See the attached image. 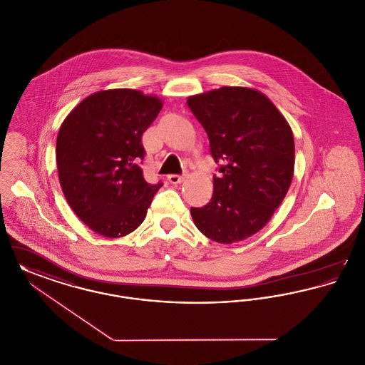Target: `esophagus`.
<instances>
[{"instance_id": "esophagus-1", "label": "esophagus", "mask_w": 365, "mask_h": 365, "mask_svg": "<svg viewBox=\"0 0 365 365\" xmlns=\"http://www.w3.org/2000/svg\"><path fill=\"white\" fill-rule=\"evenodd\" d=\"M185 175H170L168 176V180L173 183V185H178V183H182L185 180Z\"/></svg>"}]
</instances>
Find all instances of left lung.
<instances>
[{"label":"left lung","mask_w":365,"mask_h":365,"mask_svg":"<svg viewBox=\"0 0 365 365\" xmlns=\"http://www.w3.org/2000/svg\"><path fill=\"white\" fill-rule=\"evenodd\" d=\"M187 105L222 161L205 207L191 208L195 227L215 242L243 241L265 226L294 175L292 127L256 88L225 86L190 96Z\"/></svg>","instance_id":"8db88e82"}]
</instances>
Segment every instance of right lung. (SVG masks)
<instances>
[{
  "label": "right lung",
  "instance_id": "add662e5",
  "mask_svg": "<svg viewBox=\"0 0 365 365\" xmlns=\"http://www.w3.org/2000/svg\"><path fill=\"white\" fill-rule=\"evenodd\" d=\"M163 101L134 88L90 94L60 125L56 161L61 190L75 215L91 231L122 238L145 220L153 195L140 160L142 134Z\"/></svg>",
  "mask_w": 365,
  "mask_h": 365
}]
</instances>
